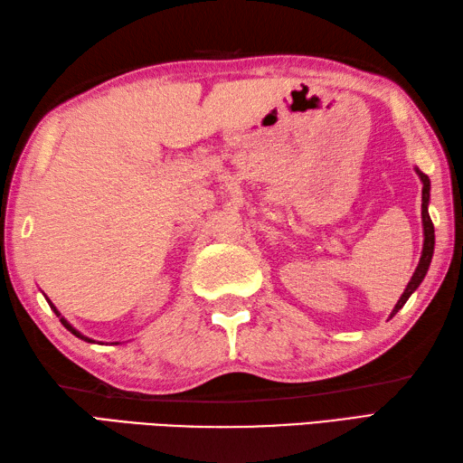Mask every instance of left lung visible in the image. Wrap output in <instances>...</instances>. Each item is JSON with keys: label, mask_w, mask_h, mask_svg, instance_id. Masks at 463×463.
I'll use <instances>...</instances> for the list:
<instances>
[{"label": "left lung", "mask_w": 463, "mask_h": 463, "mask_svg": "<svg viewBox=\"0 0 463 463\" xmlns=\"http://www.w3.org/2000/svg\"><path fill=\"white\" fill-rule=\"evenodd\" d=\"M416 173L420 175L421 183H424V189H421V222H424V249H421V259H420V264H418V269H416V272H414V277H411V280L408 282V287H406L404 294H402L398 304L394 307V310H392V317H394V314H396L402 307H404L406 300L411 297V292H414V290L420 287V282L424 280L426 272H428V269H430L431 257H434V242H436V239H434V222H431L430 213H428V203H430V179H428L426 173H421V171H418V169H416Z\"/></svg>", "instance_id": "left-lung-1"}]
</instances>
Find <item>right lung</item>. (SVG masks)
Wrapping results in <instances>:
<instances>
[{
	"label": "right lung",
	"mask_w": 463,
	"mask_h": 463,
	"mask_svg": "<svg viewBox=\"0 0 463 463\" xmlns=\"http://www.w3.org/2000/svg\"><path fill=\"white\" fill-rule=\"evenodd\" d=\"M47 302H49V300H47ZM49 307H52V308H53V312L57 314V317H59V320H61V324H63V326H65V328H67L69 332H71V334H75V336H77V338H83V340H87V342H93L91 338H85V336H83V334H80V332H77V330H75V328L71 326V324H69V322H67V320H65V318L61 317V314H59V312H57V308L53 307V304H52V302H49Z\"/></svg>",
	"instance_id": "add662e5"
}]
</instances>
